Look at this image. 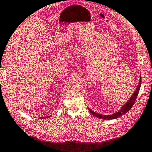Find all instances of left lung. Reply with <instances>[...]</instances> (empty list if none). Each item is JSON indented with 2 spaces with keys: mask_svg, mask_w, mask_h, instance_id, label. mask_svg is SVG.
Masks as SVG:
<instances>
[{
  "mask_svg": "<svg viewBox=\"0 0 152 152\" xmlns=\"http://www.w3.org/2000/svg\"><path fill=\"white\" fill-rule=\"evenodd\" d=\"M141 82H142V81H141V77H140L137 88H136L135 91L134 92V94H132V96H131V97H130V99L127 101V102L125 104H124V105L123 107H122L119 110H118V111L115 113H113L111 115H102V114L97 113H96V112H94L91 109L88 108L89 111H90L91 113L94 116H95V117L100 118H102V119H105V120L115 119V118L120 117L121 116L126 113L129 111H130V109L132 108V107L133 106L134 103L136 98H137L138 94L139 91H140V86H141Z\"/></svg>",
  "mask_w": 152,
  "mask_h": 152,
  "instance_id": "left-lung-1",
  "label": "left lung"
}]
</instances>
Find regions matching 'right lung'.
Returning <instances> with one entry per match:
<instances>
[{"label": "right lung", "instance_id": "add662e5", "mask_svg": "<svg viewBox=\"0 0 152 152\" xmlns=\"http://www.w3.org/2000/svg\"><path fill=\"white\" fill-rule=\"evenodd\" d=\"M49 116H47V117H42L41 118H49Z\"/></svg>", "mask_w": 152, "mask_h": 152}]
</instances>
